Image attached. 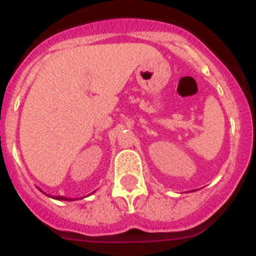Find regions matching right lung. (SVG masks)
I'll use <instances>...</instances> for the list:
<instances>
[{
	"mask_svg": "<svg viewBox=\"0 0 256 256\" xmlns=\"http://www.w3.org/2000/svg\"><path fill=\"white\" fill-rule=\"evenodd\" d=\"M55 198H58V200H68V201H69V198H64V196H56Z\"/></svg>",
	"mask_w": 256,
	"mask_h": 256,
	"instance_id": "obj_1",
	"label": "right lung"
}]
</instances>
